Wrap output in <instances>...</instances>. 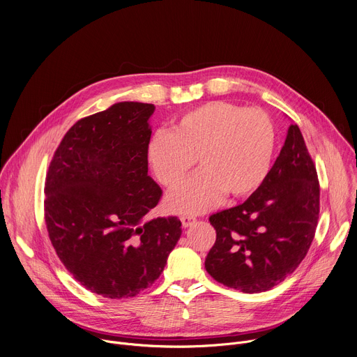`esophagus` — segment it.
I'll use <instances>...</instances> for the list:
<instances>
[{"mask_svg":"<svg viewBox=\"0 0 357 357\" xmlns=\"http://www.w3.org/2000/svg\"><path fill=\"white\" fill-rule=\"evenodd\" d=\"M195 222H196V218H193V216H182V218H181L182 227H189V226H192Z\"/></svg>","mask_w":357,"mask_h":357,"instance_id":"34e87169","label":"esophagus"}]
</instances>
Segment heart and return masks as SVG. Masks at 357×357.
<instances>
[{"label": "heart", "mask_w": 357, "mask_h": 357, "mask_svg": "<svg viewBox=\"0 0 357 357\" xmlns=\"http://www.w3.org/2000/svg\"><path fill=\"white\" fill-rule=\"evenodd\" d=\"M275 127L261 109H245L229 101H209L178 117L171 132L158 131L146 145L155 178L167 188L178 186L195 165L200 169L165 199L169 212L196 215L227 195H251L268 175Z\"/></svg>", "instance_id": "b5f03b06"}]
</instances>
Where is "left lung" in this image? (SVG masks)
Wrapping results in <instances>:
<instances>
[{
    "mask_svg": "<svg viewBox=\"0 0 357 357\" xmlns=\"http://www.w3.org/2000/svg\"><path fill=\"white\" fill-rule=\"evenodd\" d=\"M319 218L317 168L301 130L291 124L280 155L244 203L209 218L216 230L205 268L245 294L271 289L307 256Z\"/></svg>",
    "mask_w": 357,
    "mask_h": 357,
    "instance_id": "left-lung-1",
    "label": "left lung"
}]
</instances>
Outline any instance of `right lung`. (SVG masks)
Masks as SVG:
<instances>
[{
    "instance_id": "add662e5",
    "label": "right lung",
    "mask_w": 357,
    "mask_h": 357,
    "mask_svg": "<svg viewBox=\"0 0 357 357\" xmlns=\"http://www.w3.org/2000/svg\"><path fill=\"white\" fill-rule=\"evenodd\" d=\"M154 112L121 101L79 120L49 165V238L75 280L105 298L135 296L154 284L182 233L178 218L146 219L162 193L148 175Z\"/></svg>"
}]
</instances>
